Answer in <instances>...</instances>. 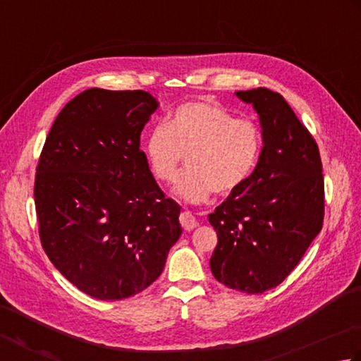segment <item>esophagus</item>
<instances>
[{
  "instance_id": "esophagus-1",
  "label": "esophagus",
  "mask_w": 361,
  "mask_h": 361,
  "mask_svg": "<svg viewBox=\"0 0 361 361\" xmlns=\"http://www.w3.org/2000/svg\"><path fill=\"white\" fill-rule=\"evenodd\" d=\"M180 222H181V227L185 228V231H188V232L197 227V221H195L194 216L189 213V212H183L180 214Z\"/></svg>"
}]
</instances>
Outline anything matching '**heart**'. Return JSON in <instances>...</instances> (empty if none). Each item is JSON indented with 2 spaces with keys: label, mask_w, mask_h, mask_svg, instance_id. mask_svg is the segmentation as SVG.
Wrapping results in <instances>:
<instances>
[{
  "label": "heart",
  "mask_w": 361,
  "mask_h": 361,
  "mask_svg": "<svg viewBox=\"0 0 361 361\" xmlns=\"http://www.w3.org/2000/svg\"><path fill=\"white\" fill-rule=\"evenodd\" d=\"M153 176L172 183L188 158L189 170L175 192L189 203H202L216 192L227 197L243 188L260 153V133L249 120L233 118L208 101L186 102L175 109L145 140Z\"/></svg>",
  "instance_id": "heart-1"
}]
</instances>
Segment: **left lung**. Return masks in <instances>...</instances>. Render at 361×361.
<instances>
[{
    "instance_id": "8db88e82",
    "label": "left lung",
    "mask_w": 361,
    "mask_h": 361,
    "mask_svg": "<svg viewBox=\"0 0 361 361\" xmlns=\"http://www.w3.org/2000/svg\"><path fill=\"white\" fill-rule=\"evenodd\" d=\"M235 94L257 112L264 147L243 188L208 214L218 233L209 267L231 289L264 293L289 276L322 228V162L316 140L279 93Z\"/></svg>"
}]
</instances>
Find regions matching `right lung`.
<instances>
[{"instance_id":"add662e5","label":"right lung","mask_w":361,"mask_h":361,"mask_svg":"<svg viewBox=\"0 0 361 361\" xmlns=\"http://www.w3.org/2000/svg\"><path fill=\"white\" fill-rule=\"evenodd\" d=\"M159 102L147 91L91 88L56 116L36 169L45 254L97 300H123L159 278L181 235L180 205L159 189L140 134Z\"/></svg>"}]
</instances>
